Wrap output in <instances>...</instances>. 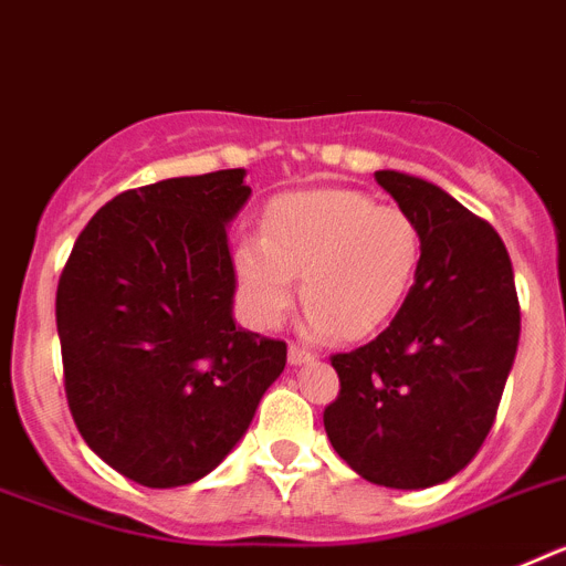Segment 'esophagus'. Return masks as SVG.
Masks as SVG:
<instances>
[{
	"label": "esophagus",
	"instance_id": "esophagus-1",
	"mask_svg": "<svg viewBox=\"0 0 566 566\" xmlns=\"http://www.w3.org/2000/svg\"><path fill=\"white\" fill-rule=\"evenodd\" d=\"M289 363L308 365V363H314V354L306 352V348H300V345H289Z\"/></svg>",
	"mask_w": 566,
	"mask_h": 566
}]
</instances>
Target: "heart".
Instances as JSON below:
<instances>
[{
  "mask_svg": "<svg viewBox=\"0 0 566 566\" xmlns=\"http://www.w3.org/2000/svg\"><path fill=\"white\" fill-rule=\"evenodd\" d=\"M422 252V229L405 209L359 189H303L269 203L260 238L234 247V274L258 326L283 323L303 274L308 332L359 339L402 308Z\"/></svg>",
  "mask_w": 566,
  "mask_h": 566,
  "instance_id": "heart-1",
  "label": "heart"
}]
</instances>
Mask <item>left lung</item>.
<instances>
[{"label": "left lung", "mask_w": 566, "mask_h": 566, "mask_svg": "<svg viewBox=\"0 0 566 566\" xmlns=\"http://www.w3.org/2000/svg\"><path fill=\"white\" fill-rule=\"evenodd\" d=\"M377 184L422 229V266L391 326L332 357L339 397L323 424L354 473L422 490L457 476L482 448L522 314L510 254L490 223L417 175L379 169Z\"/></svg>", "instance_id": "1"}]
</instances>
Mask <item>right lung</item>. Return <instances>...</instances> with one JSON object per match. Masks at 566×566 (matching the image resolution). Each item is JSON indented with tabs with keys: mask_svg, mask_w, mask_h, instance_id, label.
<instances>
[{
	"mask_svg": "<svg viewBox=\"0 0 566 566\" xmlns=\"http://www.w3.org/2000/svg\"><path fill=\"white\" fill-rule=\"evenodd\" d=\"M243 169L115 195L78 234L56 292L64 391L90 451L144 488L212 473L286 368V343L234 323L227 229Z\"/></svg>",
	"mask_w": 566,
	"mask_h": 566,
	"instance_id": "add662e5",
	"label": "right lung"
}]
</instances>
